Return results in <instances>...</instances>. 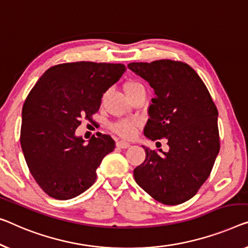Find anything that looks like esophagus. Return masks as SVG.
<instances>
[{"mask_svg": "<svg viewBox=\"0 0 248 248\" xmlns=\"http://www.w3.org/2000/svg\"><path fill=\"white\" fill-rule=\"evenodd\" d=\"M117 147L123 148V149H127V148L130 147V143L127 142V141H123V140H121V141L117 142Z\"/></svg>", "mask_w": 248, "mask_h": 248, "instance_id": "esophagus-1", "label": "esophagus"}]
</instances>
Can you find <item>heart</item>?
<instances>
[{
	"instance_id": "b5f03b06",
	"label": "heart",
	"mask_w": 248,
	"mask_h": 248,
	"mask_svg": "<svg viewBox=\"0 0 248 248\" xmlns=\"http://www.w3.org/2000/svg\"><path fill=\"white\" fill-rule=\"evenodd\" d=\"M140 84L138 82H135V81H129L124 84V91L129 90V89H132L135 87H138ZM139 127V121L137 119H123L118 123L112 124V130L121 137H124V138H130V137L136 134L137 128Z\"/></svg>"
}]
</instances>
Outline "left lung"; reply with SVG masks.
Returning <instances> with one entry per match:
<instances>
[{
  "instance_id": "1",
  "label": "left lung",
  "mask_w": 248,
  "mask_h": 248,
  "mask_svg": "<svg viewBox=\"0 0 248 248\" xmlns=\"http://www.w3.org/2000/svg\"><path fill=\"white\" fill-rule=\"evenodd\" d=\"M128 68L155 91L143 134L165 138L168 153L145 146L146 159L135 168L136 183L157 202L179 205L197 193L219 153L218 111L205 83L184 62H132Z\"/></svg>"
}]
</instances>
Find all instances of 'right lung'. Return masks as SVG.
<instances>
[{
    "instance_id": "add662e5",
    "label": "right lung",
    "mask_w": 248,
    "mask_h": 248,
    "mask_svg": "<svg viewBox=\"0 0 248 248\" xmlns=\"http://www.w3.org/2000/svg\"><path fill=\"white\" fill-rule=\"evenodd\" d=\"M125 71L121 63L72 62L47 69L22 108L21 147L30 172L50 197L75 198L97 179L95 170L116 143L109 135L76 136L92 120L101 98Z\"/></svg>"
}]
</instances>
